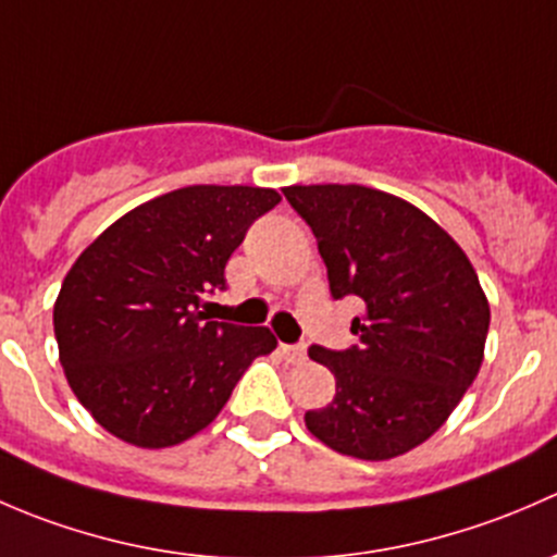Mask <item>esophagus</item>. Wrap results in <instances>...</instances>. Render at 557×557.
I'll use <instances>...</instances> for the list:
<instances>
[{
	"mask_svg": "<svg viewBox=\"0 0 557 557\" xmlns=\"http://www.w3.org/2000/svg\"><path fill=\"white\" fill-rule=\"evenodd\" d=\"M280 352H283V358L288 363H301L307 358L305 345H280Z\"/></svg>",
	"mask_w": 557,
	"mask_h": 557,
	"instance_id": "esophagus-1",
	"label": "esophagus"
}]
</instances>
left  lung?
I'll use <instances>...</instances> for the list:
<instances>
[{"mask_svg":"<svg viewBox=\"0 0 557 557\" xmlns=\"http://www.w3.org/2000/svg\"><path fill=\"white\" fill-rule=\"evenodd\" d=\"M283 194L318 239L331 296L367 305L352 318L358 345L310 347L336 377V396L305 414L307 429L342 455L396 458L450 418L480 372L491 307L474 267L445 228L385 190L290 185Z\"/></svg>","mask_w":557,"mask_h":557,"instance_id":"1","label":"left lung"}]
</instances>
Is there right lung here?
Returning <instances> with one entry per match:
<instances>
[{"mask_svg":"<svg viewBox=\"0 0 557 557\" xmlns=\"http://www.w3.org/2000/svg\"><path fill=\"white\" fill-rule=\"evenodd\" d=\"M280 205L272 188L188 185L99 234L53 307L59 358L77 401L137 447H172L215 420L252 358L277 347L263 325L207 320L247 228Z\"/></svg>","mask_w":557,"mask_h":557,"instance_id":"1","label":"right lung"}]
</instances>
